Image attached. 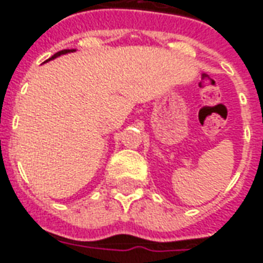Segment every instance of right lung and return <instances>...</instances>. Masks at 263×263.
Masks as SVG:
<instances>
[{"label": "right lung", "instance_id": "1", "mask_svg": "<svg viewBox=\"0 0 263 263\" xmlns=\"http://www.w3.org/2000/svg\"><path fill=\"white\" fill-rule=\"evenodd\" d=\"M72 51H75V50H61V51L55 52V54H54V55H52L51 58H48V60H52V58H57V57H60L61 54H67V52H72Z\"/></svg>", "mask_w": 263, "mask_h": 263}]
</instances>
